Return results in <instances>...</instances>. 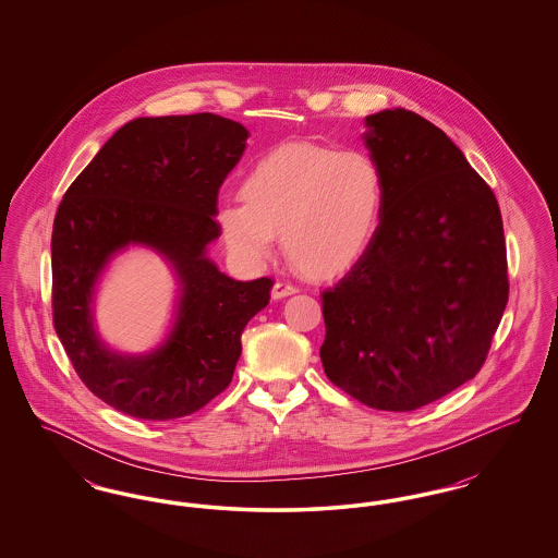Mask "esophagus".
<instances>
[{
    "instance_id": "1",
    "label": "esophagus",
    "mask_w": 558,
    "mask_h": 558,
    "mask_svg": "<svg viewBox=\"0 0 558 558\" xmlns=\"http://www.w3.org/2000/svg\"><path fill=\"white\" fill-rule=\"evenodd\" d=\"M299 291L296 287H292V284H289V282H276L274 284V289H271V296L274 299H284V296H289V294H294V292Z\"/></svg>"
}]
</instances>
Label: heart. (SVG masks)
<instances>
[{
  "instance_id": "heart-1",
  "label": "heart",
  "mask_w": 558,
  "mask_h": 558,
  "mask_svg": "<svg viewBox=\"0 0 558 558\" xmlns=\"http://www.w3.org/2000/svg\"><path fill=\"white\" fill-rule=\"evenodd\" d=\"M240 194L242 201L217 213L228 244L246 262H264L282 234L292 264L310 276L355 266L378 239L389 201L378 160L312 142L262 155L244 173Z\"/></svg>"
}]
</instances>
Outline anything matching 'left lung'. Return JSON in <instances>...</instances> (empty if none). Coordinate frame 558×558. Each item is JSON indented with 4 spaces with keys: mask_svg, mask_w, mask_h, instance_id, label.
<instances>
[{
    "mask_svg": "<svg viewBox=\"0 0 558 558\" xmlns=\"http://www.w3.org/2000/svg\"><path fill=\"white\" fill-rule=\"evenodd\" d=\"M366 128L387 215L371 251L322 292L319 357L351 398L410 412L481 371L508 303L505 228L492 187L439 128L403 108Z\"/></svg>",
    "mask_w": 558,
    "mask_h": 558,
    "instance_id": "8db88e82",
    "label": "left lung"
}]
</instances>
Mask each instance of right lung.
<instances>
[{"label": "right lung", "mask_w": 558, "mask_h": 558, "mask_svg": "<svg viewBox=\"0 0 558 558\" xmlns=\"http://www.w3.org/2000/svg\"><path fill=\"white\" fill-rule=\"evenodd\" d=\"M246 137L240 123L211 112L133 119L81 171L56 211V335L83 385L133 418H182L219 396L234 376L244 326L269 303L271 278L239 282L207 257V244L221 234L217 194ZM130 243L155 247L181 282L174 322L146 354L105 347L90 314L101 269Z\"/></svg>", "instance_id": "add662e5"}]
</instances>
